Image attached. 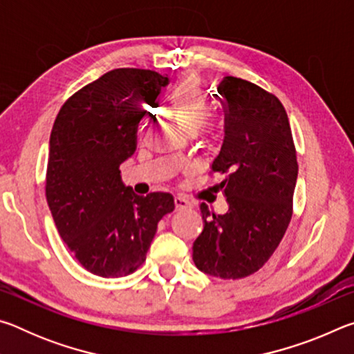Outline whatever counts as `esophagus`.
Masks as SVG:
<instances>
[{"label": "esophagus", "mask_w": 354, "mask_h": 354, "mask_svg": "<svg viewBox=\"0 0 354 354\" xmlns=\"http://www.w3.org/2000/svg\"><path fill=\"white\" fill-rule=\"evenodd\" d=\"M175 207L176 209H190L192 203L187 198H184V196H175Z\"/></svg>", "instance_id": "1"}]
</instances>
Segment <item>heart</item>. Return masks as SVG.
<instances>
[{"instance_id":"obj_1","label":"heart","mask_w":354,"mask_h":354,"mask_svg":"<svg viewBox=\"0 0 354 354\" xmlns=\"http://www.w3.org/2000/svg\"><path fill=\"white\" fill-rule=\"evenodd\" d=\"M167 103L175 113L176 122L185 133H196L209 115V104L203 97L201 86L195 77H185L173 87Z\"/></svg>"}]
</instances>
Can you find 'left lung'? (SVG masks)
Instances as JSON below:
<instances>
[{"label":"left lung","mask_w":354,"mask_h":354,"mask_svg":"<svg viewBox=\"0 0 354 354\" xmlns=\"http://www.w3.org/2000/svg\"><path fill=\"white\" fill-rule=\"evenodd\" d=\"M225 107V139L212 171L225 175L227 211L200 205L203 231L194 242L198 270L221 279L253 274L278 248L292 218L298 164L289 118L274 95L241 77L217 87Z\"/></svg>","instance_id":"left-lung-1"}]
</instances>
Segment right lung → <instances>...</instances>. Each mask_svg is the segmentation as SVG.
Returning <instances> with one entry per match:
<instances>
[{"label": "right lung", "mask_w": 354, "mask_h": 354, "mask_svg": "<svg viewBox=\"0 0 354 354\" xmlns=\"http://www.w3.org/2000/svg\"><path fill=\"white\" fill-rule=\"evenodd\" d=\"M169 77L115 68L65 101L55 120L46 167V201L62 241L97 277L136 272L159 220L175 209L165 192L136 195L120 164L134 154L137 127Z\"/></svg>", "instance_id": "add662e5"}]
</instances>
